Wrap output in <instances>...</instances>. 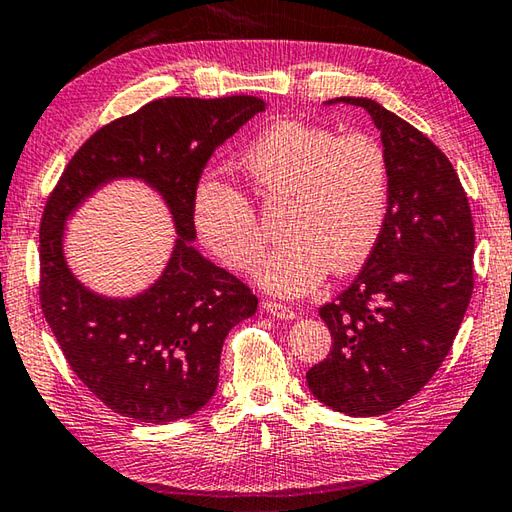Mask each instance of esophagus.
<instances>
[{
	"instance_id": "1",
	"label": "esophagus",
	"mask_w": 512,
	"mask_h": 512,
	"mask_svg": "<svg viewBox=\"0 0 512 512\" xmlns=\"http://www.w3.org/2000/svg\"><path fill=\"white\" fill-rule=\"evenodd\" d=\"M264 310H266V313L275 315V317H282V319H293L297 315L295 310H293V306L282 304V302H273V299H266Z\"/></svg>"
}]
</instances>
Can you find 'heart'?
Returning a JSON list of instances; mask_svg holds the SVG:
<instances>
[{
  "mask_svg": "<svg viewBox=\"0 0 512 512\" xmlns=\"http://www.w3.org/2000/svg\"><path fill=\"white\" fill-rule=\"evenodd\" d=\"M253 195L284 204V244L259 266V282L279 295H302L362 266L384 233L390 202V159L375 137L277 122L242 155ZM193 224L219 262L250 270L268 235L248 195L224 177L204 175L195 186Z\"/></svg>",
  "mask_w": 512,
  "mask_h": 512,
  "instance_id": "obj_1",
  "label": "heart"
}]
</instances>
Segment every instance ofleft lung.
<instances>
[{
	"label": "left lung",
	"mask_w": 512,
	"mask_h": 512,
	"mask_svg": "<svg viewBox=\"0 0 512 512\" xmlns=\"http://www.w3.org/2000/svg\"><path fill=\"white\" fill-rule=\"evenodd\" d=\"M339 102L382 130L388 219L362 273L319 308L333 348L306 382L337 413L375 417L417 395L453 346L473 295L475 226L457 170L424 133L373 99Z\"/></svg>",
	"instance_id": "8db88e82"
}]
</instances>
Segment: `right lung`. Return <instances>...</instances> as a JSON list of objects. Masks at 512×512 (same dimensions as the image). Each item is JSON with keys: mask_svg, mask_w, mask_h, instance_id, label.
<instances>
[{"mask_svg": "<svg viewBox=\"0 0 512 512\" xmlns=\"http://www.w3.org/2000/svg\"><path fill=\"white\" fill-rule=\"evenodd\" d=\"M264 106L253 95L155 99L90 135L50 190L39 224V304L73 373L119 415L168 424L197 413L217 388L228 330L255 315L253 290L190 242L204 166ZM115 176L155 185L180 235L165 275L133 300L90 294L61 253L65 217Z\"/></svg>", "mask_w": 512, "mask_h": 512, "instance_id": "1", "label": "right lung"}]
</instances>
